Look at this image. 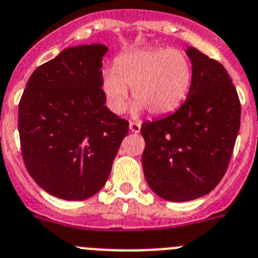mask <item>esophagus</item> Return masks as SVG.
Instances as JSON below:
<instances>
[{
	"instance_id": "obj_1",
	"label": "esophagus",
	"mask_w": 258,
	"mask_h": 258,
	"mask_svg": "<svg viewBox=\"0 0 258 258\" xmlns=\"http://www.w3.org/2000/svg\"><path fill=\"white\" fill-rule=\"evenodd\" d=\"M129 129L133 133H139L141 132V122L138 121H131L129 122Z\"/></svg>"
}]
</instances>
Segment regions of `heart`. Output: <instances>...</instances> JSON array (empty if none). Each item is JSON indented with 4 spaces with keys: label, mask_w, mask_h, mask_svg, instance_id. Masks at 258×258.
I'll list each match as a JSON object with an SVG mask.
<instances>
[{
    "label": "heart",
    "mask_w": 258,
    "mask_h": 258,
    "mask_svg": "<svg viewBox=\"0 0 258 258\" xmlns=\"http://www.w3.org/2000/svg\"><path fill=\"white\" fill-rule=\"evenodd\" d=\"M193 80V65L179 48H141L117 56L113 69L102 74V91L108 108L115 113L126 110L133 88V111L146 108L151 115H166L180 107Z\"/></svg>",
    "instance_id": "heart-1"
}]
</instances>
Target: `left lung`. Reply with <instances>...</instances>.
<instances>
[{"label": "left lung", "instance_id": "1", "mask_svg": "<svg viewBox=\"0 0 258 258\" xmlns=\"http://www.w3.org/2000/svg\"><path fill=\"white\" fill-rule=\"evenodd\" d=\"M193 80L174 113L143 122L142 166L148 185L171 202L207 195L228 170L240 126V102L219 61L188 47Z\"/></svg>", "mask_w": 258, "mask_h": 258}]
</instances>
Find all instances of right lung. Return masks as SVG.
Segmentation results:
<instances>
[{"mask_svg":"<svg viewBox=\"0 0 258 258\" xmlns=\"http://www.w3.org/2000/svg\"><path fill=\"white\" fill-rule=\"evenodd\" d=\"M103 44L65 48L38 66L19 102L21 155L29 175L66 201L96 195L107 181L129 122L105 106Z\"/></svg>","mask_w":258,"mask_h":258,"instance_id":"obj_1","label":"right lung"}]
</instances>
